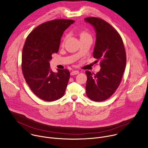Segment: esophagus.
Returning <instances> with one entry per match:
<instances>
[{
    "instance_id": "34e87169",
    "label": "esophagus",
    "mask_w": 148,
    "mask_h": 148,
    "mask_svg": "<svg viewBox=\"0 0 148 148\" xmlns=\"http://www.w3.org/2000/svg\"><path fill=\"white\" fill-rule=\"evenodd\" d=\"M79 74V71H78V70H74V71H72L71 72V73H70V74H71V75H77V74Z\"/></svg>"
}]
</instances>
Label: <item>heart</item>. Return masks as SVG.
<instances>
[{"instance_id": "obj_1", "label": "heart", "mask_w": 148, "mask_h": 148, "mask_svg": "<svg viewBox=\"0 0 148 148\" xmlns=\"http://www.w3.org/2000/svg\"><path fill=\"white\" fill-rule=\"evenodd\" d=\"M80 38H86V37H91L90 35L87 33L86 32H81L80 33Z\"/></svg>"}]
</instances>
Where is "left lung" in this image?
Returning a JSON list of instances; mask_svg holds the SVG:
<instances>
[{"label":"left lung","mask_w":148,"mask_h":148,"mask_svg":"<svg viewBox=\"0 0 148 148\" xmlns=\"http://www.w3.org/2000/svg\"><path fill=\"white\" fill-rule=\"evenodd\" d=\"M96 33L93 57L99 60L101 69L96 74L86 71V94L94 101L110 98L121 82L126 57L122 38L118 32L103 20L94 17L84 18Z\"/></svg>","instance_id":"8db88e82"}]
</instances>
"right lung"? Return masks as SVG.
I'll return each mask as SVG.
<instances>
[{
  "label": "right lung",
  "mask_w": 148,
  "mask_h": 148,
  "mask_svg": "<svg viewBox=\"0 0 148 148\" xmlns=\"http://www.w3.org/2000/svg\"><path fill=\"white\" fill-rule=\"evenodd\" d=\"M75 21L57 19L42 23L27 36L22 51V68L26 82L33 93L40 99L53 101L65 93L70 71L50 69L52 54L58 51L61 37Z\"/></svg>",
  "instance_id": "add662e5"
}]
</instances>
